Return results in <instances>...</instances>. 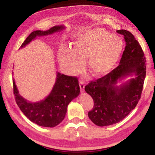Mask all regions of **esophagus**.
<instances>
[{
	"label": "esophagus",
	"instance_id": "34e87169",
	"mask_svg": "<svg viewBox=\"0 0 155 155\" xmlns=\"http://www.w3.org/2000/svg\"><path fill=\"white\" fill-rule=\"evenodd\" d=\"M79 87H80L81 92H83L84 91H85V83H84V82L81 81H79Z\"/></svg>",
	"mask_w": 155,
	"mask_h": 155
}]
</instances>
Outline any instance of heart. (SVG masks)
Segmentation results:
<instances>
[{
    "label": "heart",
    "mask_w": 155,
    "mask_h": 155,
    "mask_svg": "<svg viewBox=\"0 0 155 155\" xmlns=\"http://www.w3.org/2000/svg\"><path fill=\"white\" fill-rule=\"evenodd\" d=\"M124 47L119 37L112 35L101 28L84 31L77 36L72 49L63 47L59 51V60L70 74H77L88 59L89 70L93 76L107 74L118 61Z\"/></svg>",
    "instance_id": "obj_1"
}]
</instances>
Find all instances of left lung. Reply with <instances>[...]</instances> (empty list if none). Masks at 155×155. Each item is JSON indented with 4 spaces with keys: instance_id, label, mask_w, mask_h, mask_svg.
I'll list each match as a JSON object with an SVG mask.
<instances>
[{
    "instance_id": "obj_1",
    "label": "left lung",
    "mask_w": 155,
    "mask_h": 155,
    "mask_svg": "<svg viewBox=\"0 0 155 155\" xmlns=\"http://www.w3.org/2000/svg\"><path fill=\"white\" fill-rule=\"evenodd\" d=\"M117 32L124 35L126 44L120 64L85 87L94 100L88 118L101 127L118 123L134 109L141 97L146 75V59L137 40L129 31L119 30ZM133 73L135 78L120 86L115 85L118 81Z\"/></svg>"
}]
</instances>
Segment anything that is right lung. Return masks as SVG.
Listing matches in <instances>:
<instances>
[{
	"mask_svg": "<svg viewBox=\"0 0 155 155\" xmlns=\"http://www.w3.org/2000/svg\"><path fill=\"white\" fill-rule=\"evenodd\" d=\"M63 26H55L46 31H32L20 48L34 39L37 36L53 34L64 28ZM13 94L15 101L21 110L33 123L46 127H54L64 120L70 102L79 94V85L77 77L57 74L56 81L51 93L44 100L30 103L24 99L18 93L13 79Z\"/></svg>",
	"mask_w": 155,
	"mask_h": 155,
	"instance_id": "right-lung-1",
	"label": "right lung"
}]
</instances>
